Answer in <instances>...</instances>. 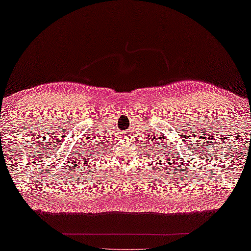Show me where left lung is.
I'll list each match as a JSON object with an SVG mask.
<instances>
[{
    "label": "left lung",
    "mask_w": 251,
    "mask_h": 251,
    "mask_svg": "<svg viewBox=\"0 0 251 251\" xmlns=\"http://www.w3.org/2000/svg\"><path fill=\"white\" fill-rule=\"evenodd\" d=\"M161 145H162V143H161ZM161 145H160V146H161ZM163 152H164L163 149H161V150H158V153H159V154H158V157H160V158H158V159H160L159 161H160V162H162V161H164V160H166V158H167V161H170V159L167 157V153H168V152H166V153H163ZM169 155H170V154H169ZM161 158L163 159L162 160H161ZM166 164L168 166V162H166ZM162 166H163V164H162Z\"/></svg>",
    "instance_id": "8db88e82"
}]
</instances>
